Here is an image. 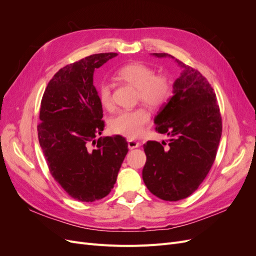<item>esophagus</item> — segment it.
<instances>
[{
    "label": "esophagus",
    "mask_w": 256,
    "mask_h": 256,
    "mask_svg": "<svg viewBox=\"0 0 256 256\" xmlns=\"http://www.w3.org/2000/svg\"><path fill=\"white\" fill-rule=\"evenodd\" d=\"M140 146V143H138V141H134V140H128V147L129 150H134V148H136V147Z\"/></svg>",
    "instance_id": "obj_1"
}]
</instances>
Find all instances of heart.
<instances>
[{
  "mask_svg": "<svg viewBox=\"0 0 256 256\" xmlns=\"http://www.w3.org/2000/svg\"><path fill=\"white\" fill-rule=\"evenodd\" d=\"M118 76L138 90V99L152 108L164 104L171 94V82L164 74H154V70L141 63H131L118 69ZM99 102L106 109L113 106L111 85L102 82L98 88ZM150 114L144 108L122 110L110 120V130L115 134L129 138H138L150 122Z\"/></svg>",
  "mask_w": 256,
  "mask_h": 256,
  "instance_id": "heart-1",
  "label": "heart"
}]
</instances>
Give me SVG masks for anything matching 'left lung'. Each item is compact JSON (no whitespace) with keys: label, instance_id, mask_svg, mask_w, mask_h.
Wrapping results in <instances>:
<instances>
[{"label":"left lung","instance_id":"left-lung-1","mask_svg":"<svg viewBox=\"0 0 256 256\" xmlns=\"http://www.w3.org/2000/svg\"><path fill=\"white\" fill-rule=\"evenodd\" d=\"M152 56L174 58L182 74L173 84V96L154 120L168 140L143 145L142 177L154 196L174 202L191 196L205 180L219 146L222 120L216 94L202 74L168 53Z\"/></svg>","mask_w":256,"mask_h":256}]
</instances>
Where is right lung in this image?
Segmentation results:
<instances>
[{
  "label": "right lung",
  "instance_id": "obj_1",
  "mask_svg": "<svg viewBox=\"0 0 256 256\" xmlns=\"http://www.w3.org/2000/svg\"><path fill=\"white\" fill-rule=\"evenodd\" d=\"M116 56L92 54L60 68L42 99L38 140L50 173L68 196L81 202L109 194L128 152L122 136L95 138L104 122L92 76Z\"/></svg>",
  "mask_w": 256,
  "mask_h": 256
}]
</instances>
